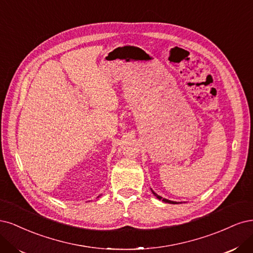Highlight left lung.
<instances>
[{
  "instance_id": "1",
  "label": "left lung",
  "mask_w": 253,
  "mask_h": 253,
  "mask_svg": "<svg viewBox=\"0 0 253 253\" xmlns=\"http://www.w3.org/2000/svg\"><path fill=\"white\" fill-rule=\"evenodd\" d=\"M151 191H152V193L156 195L157 197V199H159V200H162L163 202H165V203H169V204H181V202H174V201H170V200H167V199H164V198H162L161 195H159V194H157L156 192H154L152 189H151Z\"/></svg>"
}]
</instances>
